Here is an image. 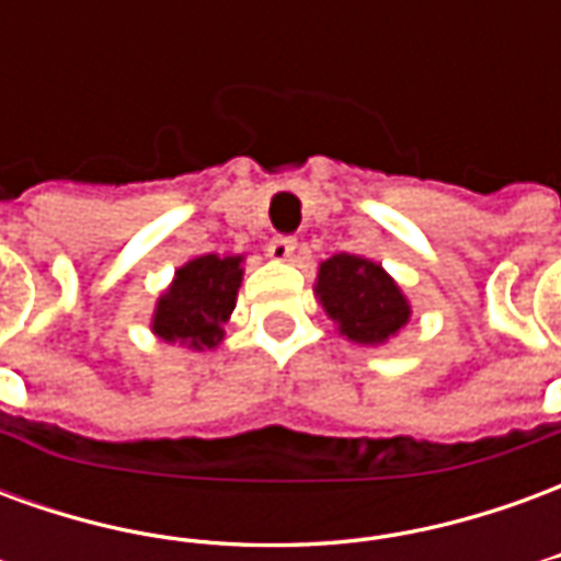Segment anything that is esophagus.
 Returning a JSON list of instances; mask_svg holds the SVG:
<instances>
[{"mask_svg":"<svg viewBox=\"0 0 561 561\" xmlns=\"http://www.w3.org/2000/svg\"><path fill=\"white\" fill-rule=\"evenodd\" d=\"M294 252H297V240L294 237H273L267 245V255L273 261H291Z\"/></svg>","mask_w":561,"mask_h":561,"instance_id":"1","label":"esophagus"}]
</instances>
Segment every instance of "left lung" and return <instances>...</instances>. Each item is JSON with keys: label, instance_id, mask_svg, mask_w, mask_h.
Masks as SVG:
<instances>
[{"label": "left lung", "instance_id": "obj_1", "mask_svg": "<svg viewBox=\"0 0 561 561\" xmlns=\"http://www.w3.org/2000/svg\"><path fill=\"white\" fill-rule=\"evenodd\" d=\"M316 297L340 336L354 345H388L412 318V304L397 279L364 255L340 252L321 261Z\"/></svg>", "mask_w": 561, "mask_h": 561}]
</instances>
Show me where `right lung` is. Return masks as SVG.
<instances>
[{
	"label": "right lung",
	"instance_id": "obj_1",
	"mask_svg": "<svg viewBox=\"0 0 561 561\" xmlns=\"http://www.w3.org/2000/svg\"><path fill=\"white\" fill-rule=\"evenodd\" d=\"M243 255H201L176 267L159 294L149 330L192 352H213L225 340V321L237 306Z\"/></svg>",
	"mask_w": 561,
	"mask_h": 561
}]
</instances>
